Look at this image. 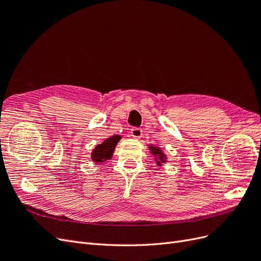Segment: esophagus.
<instances>
[{"mask_svg": "<svg viewBox=\"0 0 261 261\" xmlns=\"http://www.w3.org/2000/svg\"><path fill=\"white\" fill-rule=\"evenodd\" d=\"M130 136H133L134 138H136V139H139L141 136H143V130H141V128L134 127L130 130Z\"/></svg>", "mask_w": 261, "mask_h": 261, "instance_id": "esophagus-1", "label": "esophagus"}]
</instances>
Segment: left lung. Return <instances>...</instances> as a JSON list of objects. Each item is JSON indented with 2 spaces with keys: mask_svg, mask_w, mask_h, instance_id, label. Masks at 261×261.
Here are the masks:
<instances>
[{
  "mask_svg": "<svg viewBox=\"0 0 261 261\" xmlns=\"http://www.w3.org/2000/svg\"><path fill=\"white\" fill-rule=\"evenodd\" d=\"M149 150L151 151V154L154 155V160H155L156 164L159 165V167H161L163 163L167 162V155L164 154V152L159 147L149 145Z\"/></svg>",
  "mask_w": 261,
  "mask_h": 261,
  "instance_id": "left-lung-1",
  "label": "left lung"
}]
</instances>
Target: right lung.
Here are the masks:
<instances>
[{
	"instance_id": "obj_1",
	"label": "right lung",
	"mask_w": 261,
	"mask_h": 261,
	"mask_svg": "<svg viewBox=\"0 0 261 261\" xmlns=\"http://www.w3.org/2000/svg\"><path fill=\"white\" fill-rule=\"evenodd\" d=\"M122 137L115 135L106 139L103 143L97 145L96 148L92 150L91 159L94 163L105 162L106 160H110L113 155L114 149Z\"/></svg>"
}]
</instances>
